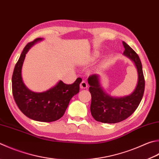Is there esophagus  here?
Segmentation results:
<instances>
[{"mask_svg":"<svg viewBox=\"0 0 159 159\" xmlns=\"http://www.w3.org/2000/svg\"><path fill=\"white\" fill-rule=\"evenodd\" d=\"M88 87V84L86 81H82V82L80 84V88L81 89H86Z\"/></svg>","mask_w":159,"mask_h":159,"instance_id":"esophagus-1","label":"esophagus"}]
</instances>
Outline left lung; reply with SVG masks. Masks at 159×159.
<instances>
[{
    "label": "left lung",
    "instance_id": "left-lung-1",
    "mask_svg": "<svg viewBox=\"0 0 159 159\" xmlns=\"http://www.w3.org/2000/svg\"><path fill=\"white\" fill-rule=\"evenodd\" d=\"M125 48L123 55L134 62L138 73V82L135 89L130 95L114 97L107 93L102 87L100 75H92L88 78L91 94V112L93 118L103 123H117L127 119L135 111L143 96L145 79L142 64L136 52L122 41Z\"/></svg>",
    "mask_w": 159,
    "mask_h": 159
}]
</instances>
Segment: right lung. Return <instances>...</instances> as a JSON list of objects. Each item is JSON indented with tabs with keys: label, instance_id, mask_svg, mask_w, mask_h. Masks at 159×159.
<instances>
[{
	"label": "right lung",
	"instance_id": "add662e5",
	"mask_svg": "<svg viewBox=\"0 0 159 159\" xmlns=\"http://www.w3.org/2000/svg\"><path fill=\"white\" fill-rule=\"evenodd\" d=\"M43 40L37 38L26 45L15 66L11 83L14 100L24 115L39 122H53L64 116L70 99L80 91L82 78L78 77L72 84L61 80L46 91L37 93L30 90L23 82L22 67L25 55L35 43Z\"/></svg>",
	"mask_w": 159,
	"mask_h": 159
}]
</instances>
